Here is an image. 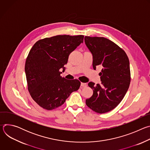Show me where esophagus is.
I'll return each mask as SVG.
<instances>
[{"instance_id": "obj_1", "label": "esophagus", "mask_w": 150, "mask_h": 150, "mask_svg": "<svg viewBox=\"0 0 150 150\" xmlns=\"http://www.w3.org/2000/svg\"><path fill=\"white\" fill-rule=\"evenodd\" d=\"M87 86V84L86 83L81 82V88H84V87H86Z\"/></svg>"}]
</instances>
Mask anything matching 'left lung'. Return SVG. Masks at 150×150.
Here are the masks:
<instances>
[{
	"label": "left lung",
	"mask_w": 150,
	"mask_h": 150,
	"mask_svg": "<svg viewBox=\"0 0 150 150\" xmlns=\"http://www.w3.org/2000/svg\"><path fill=\"white\" fill-rule=\"evenodd\" d=\"M85 43L93 55V67H103L101 83L88 86L93 94L86 100V104L98 113L111 111L125 97L131 81L129 61L126 53L115 42L104 37L85 36Z\"/></svg>",
	"instance_id": "left-lung-1"
}]
</instances>
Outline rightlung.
I'll use <instances>...</instances> for the list:
<instances>
[{
	"instance_id": "right-lung-1",
	"label": "right lung",
	"mask_w": 150,
	"mask_h": 150,
	"mask_svg": "<svg viewBox=\"0 0 150 150\" xmlns=\"http://www.w3.org/2000/svg\"><path fill=\"white\" fill-rule=\"evenodd\" d=\"M83 35H59L37 41L30 50L25 65L28 90L41 108L50 110L65 102L77 91L81 82L62 77L69 55L81 43Z\"/></svg>"
}]
</instances>
